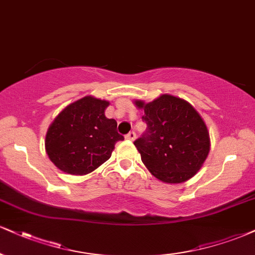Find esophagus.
Here are the masks:
<instances>
[{"mask_svg":"<svg viewBox=\"0 0 255 255\" xmlns=\"http://www.w3.org/2000/svg\"><path fill=\"white\" fill-rule=\"evenodd\" d=\"M135 137H136V134L134 133V131H130V133H128L127 135H126V139L129 141H134L135 140Z\"/></svg>","mask_w":255,"mask_h":255,"instance_id":"esophagus-1","label":"esophagus"}]
</instances>
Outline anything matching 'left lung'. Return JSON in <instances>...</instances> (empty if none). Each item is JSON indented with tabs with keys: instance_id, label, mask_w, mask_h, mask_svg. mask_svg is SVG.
Returning a JSON list of instances; mask_svg holds the SVG:
<instances>
[{
	"instance_id": "1",
	"label": "left lung",
	"mask_w": 255,
	"mask_h": 255,
	"mask_svg": "<svg viewBox=\"0 0 255 255\" xmlns=\"http://www.w3.org/2000/svg\"><path fill=\"white\" fill-rule=\"evenodd\" d=\"M143 110L147 133L134 145L147 170L167 184L191 179L210 152V136L204 120L188 101L162 94L152 102L134 100Z\"/></svg>"
}]
</instances>
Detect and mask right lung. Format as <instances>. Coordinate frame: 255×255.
<instances>
[{"label":"right lung","instance_id":"add662e5","mask_svg":"<svg viewBox=\"0 0 255 255\" xmlns=\"http://www.w3.org/2000/svg\"><path fill=\"white\" fill-rule=\"evenodd\" d=\"M106 100L84 96L67 104L48 127L45 149L56 167L67 174L94 172L112 157L115 143L124 140L118 122L108 119Z\"/></svg>","mask_w":255,"mask_h":255}]
</instances>
